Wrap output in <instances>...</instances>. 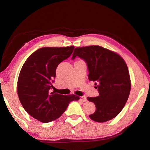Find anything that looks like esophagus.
I'll list each match as a JSON object with an SVG mask.
<instances>
[{
  "label": "esophagus",
  "instance_id": "34e87169",
  "mask_svg": "<svg viewBox=\"0 0 150 150\" xmlns=\"http://www.w3.org/2000/svg\"><path fill=\"white\" fill-rule=\"evenodd\" d=\"M80 100L82 101V102H86L87 101V98H86L85 96H81L80 97Z\"/></svg>",
  "mask_w": 150,
  "mask_h": 150
}]
</instances>
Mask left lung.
Segmentation results:
<instances>
[{
	"label": "left lung",
	"mask_w": 150,
	"mask_h": 150,
	"mask_svg": "<svg viewBox=\"0 0 150 150\" xmlns=\"http://www.w3.org/2000/svg\"><path fill=\"white\" fill-rule=\"evenodd\" d=\"M83 59L87 65L88 78L97 85L99 96L87 97L96 106L89 117L95 122H105L116 117L128 100L131 83L124 60L118 54L98 45L76 47L71 59Z\"/></svg>",
	"instance_id": "8db88e82"
}]
</instances>
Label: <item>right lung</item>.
<instances>
[{
	"label": "right lung",
	"mask_w": 150,
	"mask_h": 150,
	"mask_svg": "<svg viewBox=\"0 0 150 150\" xmlns=\"http://www.w3.org/2000/svg\"><path fill=\"white\" fill-rule=\"evenodd\" d=\"M74 46L42 47L28 58L20 71L17 92L28 115L42 122L59 118L70 102L78 100L75 95L51 92L58 65L72 54Z\"/></svg>",
	"instance_id": "obj_1"
}]
</instances>
